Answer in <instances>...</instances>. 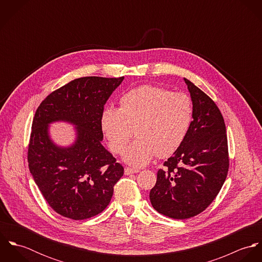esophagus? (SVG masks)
Returning <instances> with one entry per match:
<instances>
[{"mask_svg": "<svg viewBox=\"0 0 262 262\" xmlns=\"http://www.w3.org/2000/svg\"><path fill=\"white\" fill-rule=\"evenodd\" d=\"M139 170L138 169H135V168H131V167H125V174H132V173H136L138 172Z\"/></svg>", "mask_w": 262, "mask_h": 262, "instance_id": "obj_1", "label": "esophagus"}]
</instances>
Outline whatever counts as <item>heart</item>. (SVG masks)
<instances>
[{
	"mask_svg": "<svg viewBox=\"0 0 262 262\" xmlns=\"http://www.w3.org/2000/svg\"><path fill=\"white\" fill-rule=\"evenodd\" d=\"M193 108L189 96L157 85H141L120 99V109L107 108L101 127L114 153L122 154L135 134L124 159L135 167L148 164L157 155L166 158L187 138Z\"/></svg>",
	"mask_w": 262,
	"mask_h": 262,
	"instance_id": "1",
	"label": "heart"
}]
</instances>
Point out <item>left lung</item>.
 Here are the masks:
<instances>
[{"mask_svg": "<svg viewBox=\"0 0 262 262\" xmlns=\"http://www.w3.org/2000/svg\"><path fill=\"white\" fill-rule=\"evenodd\" d=\"M192 101V122L187 138L157 171L150 190L152 207L160 214L184 220L205 211L223 187L229 169L224 118L216 103L185 78Z\"/></svg>", "mask_w": 262, "mask_h": 262, "instance_id": "8db88e82", "label": "left lung"}]
</instances>
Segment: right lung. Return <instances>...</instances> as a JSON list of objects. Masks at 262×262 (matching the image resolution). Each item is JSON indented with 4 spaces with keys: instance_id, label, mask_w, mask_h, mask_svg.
<instances>
[{
    "instance_id": "right-lung-1",
    "label": "right lung",
    "mask_w": 262,
    "mask_h": 262,
    "mask_svg": "<svg viewBox=\"0 0 262 262\" xmlns=\"http://www.w3.org/2000/svg\"><path fill=\"white\" fill-rule=\"evenodd\" d=\"M124 76L75 78L49 94L39 105L28 144V165L42 195L57 214L84 220L110 204L124 167L101 144L104 106ZM58 119L78 127V139L59 149L49 139L47 125Z\"/></svg>"
}]
</instances>
